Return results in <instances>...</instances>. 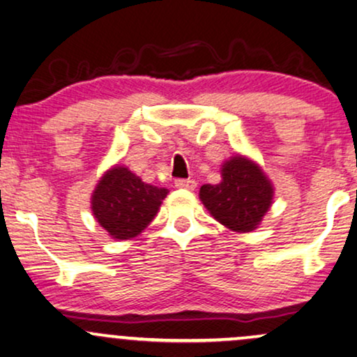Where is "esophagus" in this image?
Listing matches in <instances>:
<instances>
[{"label": "esophagus", "instance_id": "1", "mask_svg": "<svg viewBox=\"0 0 357 357\" xmlns=\"http://www.w3.org/2000/svg\"><path fill=\"white\" fill-rule=\"evenodd\" d=\"M175 187L185 188V190H195L197 182H195V180H190V178H180V180H177V182H175Z\"/></svg>", "mask_w": 357, "mask_h": 357}]
</instances>
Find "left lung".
Returning <instances> with one entry per match:
<instances>
[{
    "mask_svg": "<svg viewBox=\"0 0 357 357\" xmlns=\"http://www.w3.org/2000/svg\"><path fill=\"white\" fill-rule=\"evenodd\" d=\"M222 182L202 185L200 200L210 215L236 233L257 230L271 208L275 187L257 162L236 153L220 169Z\"/></svg>",
    "mask_w": 357,
    "mask_h": 357,
    "instance_id": "1",
    "label": "left lung"
}]
</instances>
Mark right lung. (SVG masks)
I'll return each mask as SVG.
<instances>
[{"label": "right lung", "instance_id": "obj_1", "mask_svg": "<svg viewBox=\"0 0 357 357\" xmlns=\"http://www.w3.org/2000/svg\"><path fill=\"white\" fill-rule=\"evenodd\" d=\"M169 190L142 182L126 165H112L91 195L96 222L114 240H132L151 225Z\"/></svg>", "mask_w": 357, "mask_h": 357}]
</instances>
